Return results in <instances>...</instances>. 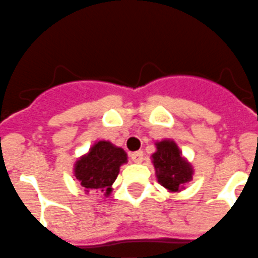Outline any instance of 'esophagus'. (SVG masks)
I'll list each match as a JSON object with an SVG mask.
<instances>
[{"mask_svg": "<svg viewBox=\"0 0 258 258\" xmlns=\"http://www.w3.org/2000/svg\"><path fill=\"white\" fill-rule=\"evenodd\" d=\"M131 159L134 163H141L144 160V153L142 151H136V153L131 154Z\"/></svg>", "mask_w": 258, "mask_h": 258, "instance_id": "esophagus-1", "label": "esophagus"}]
</instances>
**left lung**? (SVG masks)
Masks as SVG:
<instances>
[{"label": "left lung", "instance_id": "obj_1", "mask_svg": "<svg viewBox=\"0 0 258 258\" xmlns=\"http://www.w3.org/2000/svg\"><path fill=\"white\" fill-rule=\"evenodd\" d=\"M156 151L151 155L158 182L169 192H179L182 185L193 179V167L181 155L177 145L171 140L156 142Z\"/></svg>", "mask_w": 258, "mask_h": 258}]
</instances>
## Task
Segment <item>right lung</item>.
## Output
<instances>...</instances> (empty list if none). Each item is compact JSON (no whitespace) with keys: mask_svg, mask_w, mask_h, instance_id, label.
I'll return each instance as SVG.
<instances>
[{"mask_svg":"<svg viewBox=\"0 0 258 258\" xmlns=\"http://www.w3.org/2000/svg\"><path fill=\"white\" fill-rule=\"evenodd\" d=\"M126 162L127 155L121 147L114 146L108 141H99L89 153L77 160L74 176L86 193L100 190L109 196L120 167Z\"/></svg>","mask_w":258,"mask_h":258,"instance_id":"1","label":"right lung"}]
</instances>
